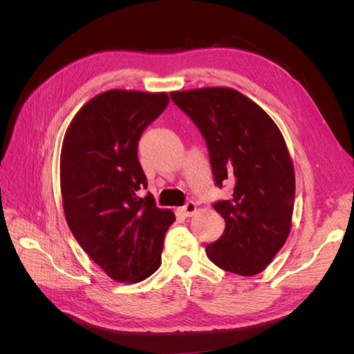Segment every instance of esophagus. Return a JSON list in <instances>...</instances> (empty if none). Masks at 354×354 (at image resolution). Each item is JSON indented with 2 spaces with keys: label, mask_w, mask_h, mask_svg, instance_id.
<instances>
[{
  "label": "esophagus",
  "mask_w": 354,
  "mask_h": 354,
  "mask_svg": "<svg viewBox=\"0 0 354 354\" xmlns=\"http://www.w3.org/2000/svg\"><path fill=\"white\" fill-rule=\"evenodd\" d=\"M181 212H183L186 217L194 216V214L196 212V203H195V202H192V201H189L185 207H181Z\"/></svg>",
  "instance_id": "1"
}]
</instances>
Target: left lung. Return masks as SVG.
I'll return each instance as SVG.
<instances>
[{
	"label": "left lung",
	"instance_id": "8db88e82",
	"mask_svg": "<svg viewBox=\"0 0 354 354\" xmlns=\"http://www.w3.org/2000/svg\"><path fill=\"white\" fill-rule=\"evenodd\" d=\"M173 102L205 138L216 185L232 198L214 203L226 221L208 259L241 276L261 273L291 232L295 174L279 128L259 104L227 87L173 91Z\"/></svg>",
	"mask_w": 354,
	"mask_h": 354
}]
</instances>
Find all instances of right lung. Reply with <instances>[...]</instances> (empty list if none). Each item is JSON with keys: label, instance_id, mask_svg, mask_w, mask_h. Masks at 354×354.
<instances>
[{"label": "right lung", "instance_id": "add662e5", "mask_svg": "<svg viewBox=\"0 0 354 354\" xmlns=\"http://www.w3.org/2000/svg\"><path fill=\"white\" fill-rule=\"evenodd\" d=\"M167 93L109 90L85 103L69 124L60 153L68 226L116 282H140L160 266L171 209L137 195L147 180L137 158L145 128L164 112Z\"/></svg>", "mask_w": 354, "mask_h": 354}]
</instances>
